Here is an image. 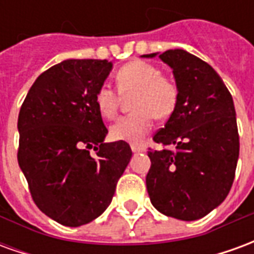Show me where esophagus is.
Instances as JSON below:
<instances>
[{
  "label": "esophagus",
  "mask_w": 254,
  "mask_h": 254,
  "mask_svg": "<svg viewBox=\"0 0 254 254\" xmlns=\"http://www.w3.org/2000/svg\"><path fill=\"white\" fill-rule=\"evenodd\" d=\"M130 148H132L133 152H144L145 151V147L144 145H138V144H132Z\"/></svg>",
  "instance_id": "obj_1"
}]
</instances>
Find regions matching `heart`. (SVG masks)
<instances>
[{
  "label": "heart",
  "mask_w": 254,
  "mask_h": 254,
  "mask_svg": "<svg viewBox=\"0 0 254 254\" xmlns=\"http://www.w3.org/2000/svg\"><path fill=\"white\" fill-rule=\"evenodd\" d=\"M116 85L122 96H132L133 113L121 117L110 129L111 137L129 143H140L154 125V120H166L178 103V85L174 78L160 74L159 67L144 61L120 67ZM109 85H102L95 94V106L106 120H113L121 105V97Z\"/></svg>",
  "instance_id": "obj_1"
}]
</instances>
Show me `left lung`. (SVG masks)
Here are the masks:
<instances>
[{
    "label": "left lung",
    "instance_id": "left-lung-1",
    "mask_svg": "<svg viewBox=\"0 0 254 254\" xmlns=\"http://www.w3.org/2000/svg\"><path fill=\"white\" fill-rule=\"evenodd\" d=\"M159 58L173 69L180 95L165 127L154 134L163 148L148 149L147 190L166 216L196 220L223 201L234 181L240 155L234 103L205 61L180 49Z\"/></svg>",
    "mask_w": 254,
    "mask_h": 254
}]
</instances>
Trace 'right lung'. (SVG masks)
<instances>
[{
    "label": "right lung",
    "instance_id": "1",
    "mask_svg": "<svg viewBox=\"0 0 254 254\" xmlns=\"http://www.w3.org/2000/svg\"><path fill=\"white\" fill-rule=\"evenodd\" d=\"M113 64L66 60L36 78L17 120V160L36 207L69 227L92 222L110 205L132 158L127 141L105 143L95 106Z\"/></svg>",
    "mask_w": 254,
    "mask_h": 254
}]
</instances>
